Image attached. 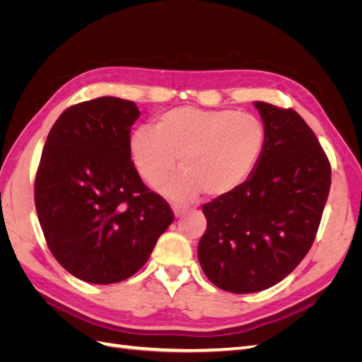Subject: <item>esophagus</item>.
Returning a JSON list of instances; mask_svg holds the SVG:
<instances>
[{
  "mask_svg": "<svg viewBox=\"0 0 362 362\" xmlns=\"http://www.w3.org/2000/svg\"><path fill=\"white\" fill-rule=\"evenodd\" d=\"M172 210H173L175 216L180 217V216H182L184 213H187V211L190 210V206H187V205H181V204H173V205H172Z\"/></svg>",
  "mask_w": 362,
  "mask_h": 362,
  "instance_id": "esophagus-1",
  "label": "esophagus"
}]
</instances>
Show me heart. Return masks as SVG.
Returning <instances> with one entry per match:
<instances>
[{
	"instance_id": "obj_1",
	"label": "heart",
	"mask_w": 362,
	"mask_h": 362,
	"mask_svg": "<svg viewBox=\"0 0 362 362\" xmlns=\"http://www.w3.org/2000/svg\"><path fill=\"white\" fill-rule=\"evenodd\" d=\"M266 145V128L249 113L231 108L178 107L161 115L151 128H139L129 140L140 177L157 185L177 166L164 192L190 199L202 189L218 196L238 189L254 172Z\"/></svg>"
}]
</instances>
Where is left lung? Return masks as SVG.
I'll list each match as a JSON object with an SVG mask.
<instances>
[{
	"label": "left lung",
	"instance_id": "obj_1",
	"mask_svg": "<svg viewBox=\"0 0 362 362\" xmlns=\"http://www.w3.org/2000/svg\"><path fill=\"white\" fill-rule=\"evenodd\" d=\"M266 145L238 189L204 204L198 258L216 287L237 294L275 286L299 266L319 229L331 163L293 108L254 103Z\"/></svg>",
	"mask_w": 362,
	"mask_h": 362
}]
</instances>
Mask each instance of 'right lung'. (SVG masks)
Instances as JSON below:
<instances>
[{"instance_id":"obj_1","label":"right lung","mask_w":362,"mask_h":362,"mask_svg":"<svg viewBox=\"0 0 362 362\" xmlns=\"http://www.w3.org/2000/svg\"><path fill=\"white\" fill-rule=\"evenodd\" d=\"M140 116L115 96L71 105L47 137L35 204L47 245L60 266L90 284H115L145 266L173 222L131 160L129 133Z\"/></svg>"}]
</instances>
